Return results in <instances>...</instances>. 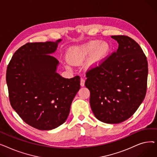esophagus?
I'll return each mask as SVG.
<instances>
[{"label": "esophagus", "mask_w": 157, "mask_h": 157, "mask_svg": "<svg viewBox=\"0 0 157 157\" xmlns=\"http://www.w3.org/2000/svg\"><path fill=\"white\" fill-rule=\"evenodd\" d=\"M85 80L83 78L81 79V81H80V85L81 86H85Z\"/></svg>", "instance_id": "obj_1"}]
</instances>
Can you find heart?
<instances>
[{"label": "heart", "instance_id": "b5f03b06", "mask_svg": "<svg viewBox=\"0 0 157 157\" xmlns=\"http://www.w3.org/2000/svg\"><path fill=\"white\" fill-rule=\"evenodd\" d=\"M109 50L110 47L107 43L94 40L84 45L71 49L67 54V60L72 63L78 64L90 56L88 66L90 68H95L104 61Z\"/></svg>", "mask_w": 157, "mask_h": 157}]
</instances>
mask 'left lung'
Wrapping results in <instances>:
<instances>
[{"label": "left lung", "instance_id": "left-lung-1", "mask_svg": "<svg viewBox=\"0 0 157 157\" xmlns=\"http://www.w3.org/2000/svg\"><path fill=\"white\" fill-rule=\"evenodd\" d=\"M118 48L98 67L86 72L85 86L95 117L106 123L131 117L146 93L147 62L143 49L126 36H113Z\"/></svg>", "mask_w": 157, "mask_h": 157}]
</instances>
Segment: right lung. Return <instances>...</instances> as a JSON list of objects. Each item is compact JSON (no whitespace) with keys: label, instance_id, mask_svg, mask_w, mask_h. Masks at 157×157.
I'll return each mask as SVG.
<instances>
[{"label":"right lung","instance_id":"obj_1","mask_svg":"<svg viewBox=\"0 0 157 157\" xmlns=\"http://www.w3.org/2000/svg\"><path fill=\"white\" fill-rule=\"evenodd\" d=\"M62 41L27 43L16 51L6 71L11 105L28 125L41 130L55 128L67 120L80 77L62 78L53 53Z\"/></svg>","mask_w":157,"mask_h":157}]
</instances>
